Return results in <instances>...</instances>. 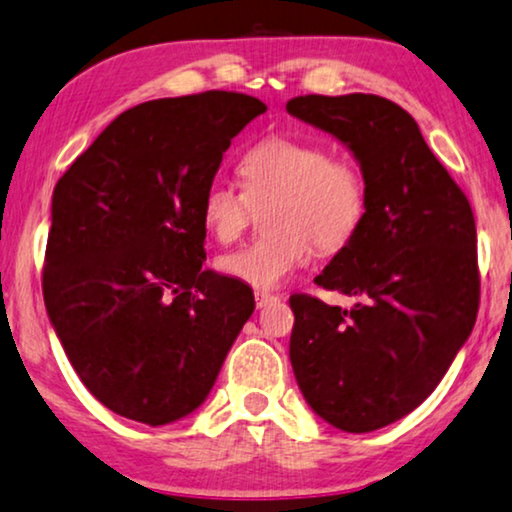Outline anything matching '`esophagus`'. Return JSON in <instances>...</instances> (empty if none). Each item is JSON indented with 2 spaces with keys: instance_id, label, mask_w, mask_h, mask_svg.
<instances>
[{
  "instance_id": "34e87169",
  "label": "esophagus",
  "mask_w": 512,
  "mask_h": 512,
  "mask_svg": "<svg viewBox=\"0 0 512 512\" xmlns=\"http://www.w3.org/2000/svg\"><path fill=\"white\" fill-rule=\"evenodd\" d=\"M276 295L274 292H267V290H257L255 292V302H257V309H262V306H269L271 302H276Z\"/></svg>"
}]
</instances>
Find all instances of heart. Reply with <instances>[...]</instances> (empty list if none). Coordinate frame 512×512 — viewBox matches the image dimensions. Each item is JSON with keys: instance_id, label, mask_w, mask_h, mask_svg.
<instances>
[{"instance_id": "obj_1", "label": "heart", "mask_w": 512, "mask_h": 512, "mask_svg": "<svg viewBox=\"0 0 512 512\" xmlns=\"http://www.w3.org/2000/svg\"><path fill=\"white\" fill-rule=\"evenodd\" d=\"M243 192L210 182L201 199L203 227L231 243L248 224L250 206L274 201L269 238L217 257V269L252 288H276L309 262L313 245L337 252L363 229L367 182L356 161L330 156L320 142L271 135L241 159Z\"/></svg>"}]
</instances>
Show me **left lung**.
<instances>
[{
	"mask_svg": "<svg viewBox=\"0 0 512 512\" xmlns=\"http://www.w3.org/2000/svg\"><path fill=\"white\" fill-rule=\"evenodd\" d=\"M288 114L337 138L367 182V217L316 276L351 309L292 295L290 363L330 426L370 433L424 403L470 337L480 276L475 217L417 121L367 93L299 95Z\"/></svg>",
	"mask_w": 512,
	"mask_h": 512,
	"instance_id": "1",
	"label": "left lung"
}]
</instances>
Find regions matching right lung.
<instances>
[{"instance_id": "right-lung-1", "label": "right lung", "mask_w": 512, "mask_h": 512, "mask_svg": "<svg viewBox=\"0 0 512 512\" xmlns=\"http://www.w3.org/2000/svg\"><path fill=\"white\" fill-rule=\"evenodd\" d=\"M264 112L229 91L142 102L53 189L46 313L84 386L121 417L163 426L201 407L255 311L248 285L201 269V199Z\"/></svg>"}]
</instances>
